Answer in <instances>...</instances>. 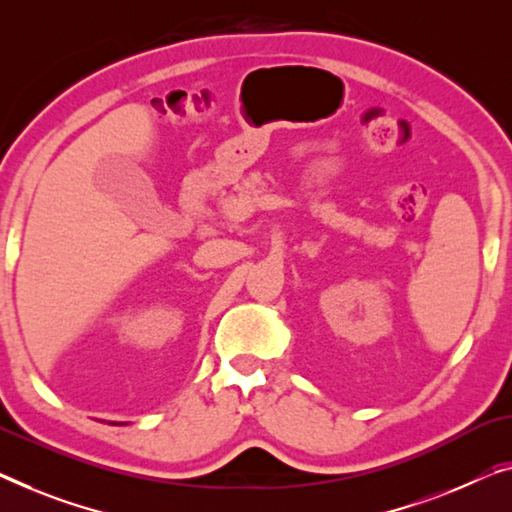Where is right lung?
<instances>
[{"instance_id": "right-lung-1", "label": "right lung", "mask_w": 512, "mask_h": 512, "mask_svg": "<svg viewBox=\"0 0 512 512\" xmlns=\"http://www.w3.org/2000/svg\"><path fill=\"white\" fill-rule=\"evenodd\" d=\"M114 425H117V423H114Z\"/></svg>"}]
</instances>
